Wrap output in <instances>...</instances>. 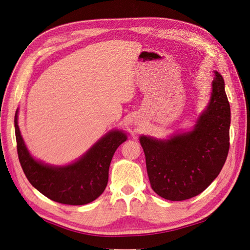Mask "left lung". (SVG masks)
I'll return each instance as SVG.
<instances>
[{
    "mask_svg": "<svg viewBox=\"0 0 250 250\" xmlns=\"http://www.w3.org/2000/svg\"><path fill=\"white\" fill-rule=\"evenodd\" d=\"M212 96L194 130L156 140L142 136L148 179L157 194L181 201L205 191L218 176L229 149L230 107L221 75L215 71Z\"/></svg>",
    "mask_w": 250,
    "mask_h": 250,
    "instance_id": "8db88e82",
    "label": "left lung"
}]
</instances>
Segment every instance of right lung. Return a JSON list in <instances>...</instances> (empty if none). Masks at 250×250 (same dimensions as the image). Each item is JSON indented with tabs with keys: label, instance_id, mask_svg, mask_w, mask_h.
Segmentation results:
<instances>
[{
	"label": "right lung",
	"instance_id": "obj_1",
	"mask_svg": "<svg viewBox=\"0 0 250 250\" xmlns=\"http://www.w3.org/2000/svg\"><path fill=\"white\" fill-rule=\"evenodd\" d=\"M15 138L21 166L32 186L56 203L81 206L98 198L107 187L109 167L117 147L126 140V135L112 131L88 150L76 163L52 167L32 158L23 143L14 117Z\"/></svg>",
	"mask_w": 250,
	"mask_h": 250
}]
</instances>
